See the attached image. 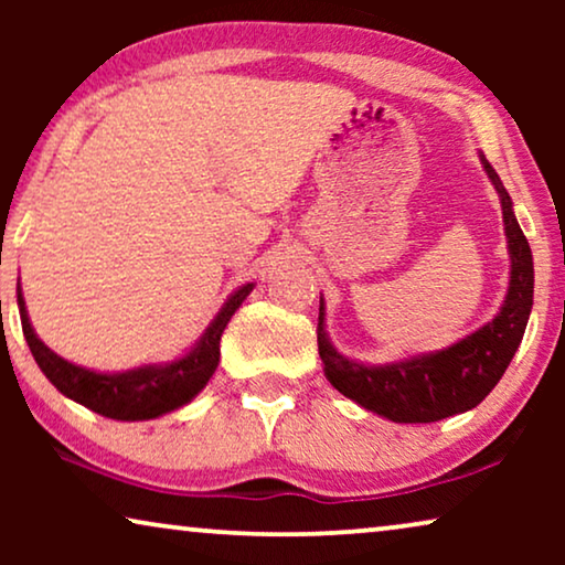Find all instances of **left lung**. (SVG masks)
Listing matches in <instances>:
<instances>
[{"instance_id": "left-lung-1", "label": "left lung", "mask_w": 565, "mask_h": 565, "mask_svg": "<svg viewBox=\"0 0 565 565\" xmlns=\"http://www.w3.org/2000/svg\"><path fill=\"white\" fill-rule=\"evenodd\" d=\"M483 169L501 198L509 257H512V280L497 319L447 350L370 367L347 360L331 347L323 331V300L319 306L316 334H319V354L329 383L367 412L381 414L391 422L427 424L478 406L501 381L524 337L532 311V288H535L532 252L514 218L512 198L499 174L486 159Z\"/></svg>"}]
</instances>
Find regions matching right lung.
Masks as SVG:
<instances>
[{
  "label": "right lung",
  "instance_id": "1",
  "mask_svg": "<svg viewBox=\"0 0 565 565\" xmlns=\"http://www.w3.org/2000/svg\"><path fill=\"white\" fill-rule=\"evenodd\" d=\"M254 282L238 288L234 296L226 300L221 313L215 316L200 342L184 354V358L169 362V365H143L128 373H95V370L79 367L74 362H66L51 352L41 339L35 337L33 327H30L25 300H22V290L18 285V306L22 319V334L28 339L30 352L43 370V375L64 393V396L74 398L76 404L92 408V412L107 416V419L118 422H143L157 419L161 414L174 412L184 404H190L211 375L218 367L221 358V334L236 313V308L244 303L249 296Z\"/></svg>",
  "mask_w": 565,
  "mask_h": 565
}]
</instances>
